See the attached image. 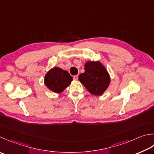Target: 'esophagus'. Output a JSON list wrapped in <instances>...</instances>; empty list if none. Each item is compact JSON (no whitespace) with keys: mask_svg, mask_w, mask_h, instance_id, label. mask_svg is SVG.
<instances>
[{"mask_svg":"<svg viewBox=\"0 0 154 154\" xmlns=\"http://www.w3.org/2000/svg\"><path fill=\"white\" fill-rule=\"evenodd\" d=\"M73 79L74 80H77L78 79V75H75V76H73Z\"/></svg>","mask_w":154,"mask_h":154,"instance_id":"34e87169","label":"esophagus"}]
</instances>
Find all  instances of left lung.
Listing matches in <instances>:
<instances>
[{
	"label": "left lung",
	"instance_id": "obj_1",
	"mask_svg": "<svg viewBox=\"0 0 154 154\" xmlns=\"http://www.w3.org/2000/svg\"><path fill=\"white\" fill-rule=\"evenodd\" d=\"M79 80L91 94L97 96L103 94L111 82L109 73L99 61H87L85 72L79 75Z\"/></svg>",
	"mask_w": 154,
	"mask_h": 154
}]
</instances>
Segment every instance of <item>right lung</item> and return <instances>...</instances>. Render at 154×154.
<instances>
[{
	"label": "right lung",
	"instance_id": "1",
	"mask_svg": "<svg viewBox=\"0 0 154 154\" xmlns=\"http://www.w3.org/2000/svg\"><path fill=\"white\" fill-rule=\"evenodd\" d=\"M72 81L73 77L67 71L55 67L51 69L45 75L44 83L50 91L61 93L70 85Z\"/></svg>",
	"mask_w": 154,
	"mask_h": 154
}]
</instances>
